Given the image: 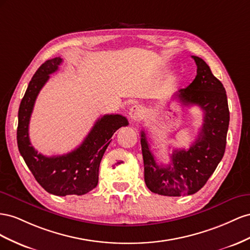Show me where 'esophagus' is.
I'll return each instance as SVG.
<instances>
[{
    "instance_id": "34e87169",
    "label": "esophagus",
    "mask_w": 250,
    "mask_h": 250,
    "mask_svg": "<svg viewBox=\"0 0 250 250\" xmlns=\"http://www.w3.org/2000/svg\"><path fill=\"white\" fill-rule=\"evenodd\" d=\"M129 115L134 123H139L142 117H144V111H142V108L140 105H133L130 109Z\"/></svg>"
}]
</instances>
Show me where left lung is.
Masks as SVG:
<instances>
[{
	"label": "left lung",
	"instance_id": "8db88e82",
	"mask_svg": "<svg viewBox=\"0 0 250 250\" xmlns=\"http://www.w3.org/2000/svg\"><path fill=\"white\" fill-rule=\"evenodd\" d=\"M197 65L195 80L174 97L184 106L197 104L204 113L201 131L188 149H174L172 163L156 162L145 131H141V149L145 181L155 194L169 197L192 195L201 189L222 160L229 125L226 92L202 59L191 56Z\"/></svg>",
	"mask_w": 250,
	"mask_h": 250
}]
</instances>
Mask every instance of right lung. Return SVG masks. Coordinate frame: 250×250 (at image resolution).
<instances>
[{
	"instance_id": "right-lung-1",
	"label": "right lung",
	"mask_w": 250,
	"mask_h": 250,
	"mask_svg": "<svg viewBox=\"0 0 250 250\" xmlns=\"http://www.w3.org/2000/svg\"><path fill=\"white\" fill-rule=\"evenodd\" d=\"M62 62L61 58L48 60L34 73L20 104L17 140L21 155L42 188L56 196H82L96 188L99 165L111 137L129 123L119 114H106L97 119L88 136L74 151L52 157L39 154L31 146L28 132L31 113L41 89Z\"/></svg>"
}]
</instances>
